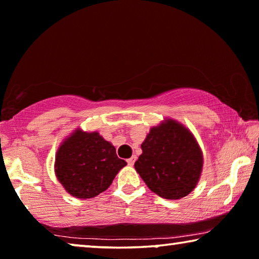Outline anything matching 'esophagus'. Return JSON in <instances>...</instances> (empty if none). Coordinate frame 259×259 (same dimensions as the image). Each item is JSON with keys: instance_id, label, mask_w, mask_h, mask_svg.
<instances>
[{"instance_id": "1", "label": "esophagus", "mask_w": 259, "mask_h": 259, "mask_svg": "<svg viewBox=\"0 0 259 259\" xmlns=\"http://www.w3.org/2000/svg\"><path fill=\"white\" fill-rule=\"evenodd\" d=\"M135 158H137V157H135V156H132V157H131V158H128V159H127V164H128V165H131V166H132V165H134V162H135Z\"/></svg>"}]
</instances>
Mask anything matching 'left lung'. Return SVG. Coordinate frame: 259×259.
<instances>
[{
  "instance_id": "left-lung-1",
  "label": "left lung",
  "mask_w": 259,
  "mask_h": 259,
  "mask_svg": "<svg viewBox=\"0 0 259 259\" xmlns=\"http://www.w3.org/2000/svg\"><path fill=\"white\" fill-rule=\"evenodd\" d=\"M141 149L134 167L151 192L167 200H179L195 188L203 157L186 127L172 119L152 127Z\"/></svg>"
}]
</instances>
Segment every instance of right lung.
Listing matches in <instances>:
<instances>
[{
	"instance_id": "right-lung-1",
	"label": "right lung",
	"mask_w": 259,
	"mask_h": 259,
	"mask_svg": "<svg viewBox=\"0 0 259 259\" xmlns=\"http://www.w3.org/2000/svg\"><path fill=\"white\" fill-rule=\"evenodd\" d=\"M126 164L99 133L77 130L58 148L55 172L72 196L92 198L108 189Z\"/></svg>"
}]
</instances>
